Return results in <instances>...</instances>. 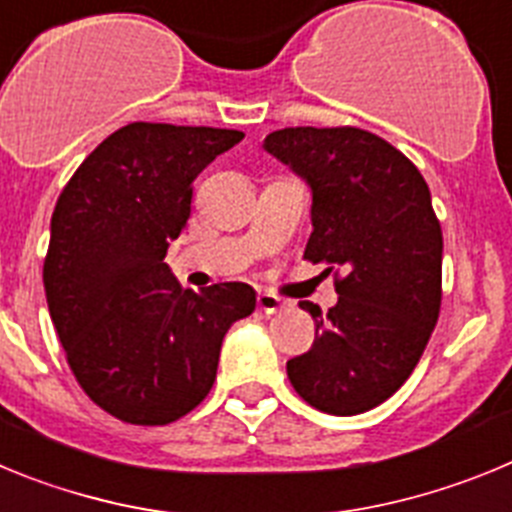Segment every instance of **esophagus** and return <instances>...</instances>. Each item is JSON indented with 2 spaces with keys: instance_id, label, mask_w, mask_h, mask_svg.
I'll return each mask as SVG.
<instances>
[{
  "instance_id": "esophagus-1",
  "label": "esophagus",
  "mask_w": 512,
  "mask_h": 512,
  "mask_svg": "<svg viewBox=\"0 0 512 512\" xmlns=\"http://www.w3.org/2000/svg\"><path fill=\"white\" fill-rule=\"evenodd\" d=\"M256 300H259V310L266 312V315H274V312H279L287 307V302H284L282 297L271 295V292H259V297H256Z\"/></svg>"
}]
</instances>
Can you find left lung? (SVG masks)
Listing matches in <instances>:
<instances>
[{
    "instance_id": "1",
    "label": "left lung",
    "mask_w": 512,
    "mask_h": 512,
    "mask_svg": "<svg viewBox=\"0 0 512 512\" xmlns=\"http://www.w3.org/2000/svg\"><path fill=\"white\" fill-rule=\"evenodd\" d=\"M264 148L312 192L305 259L336 274L338 302L315 318L310 351L287 361L297 395L359 415L400 390L441 310V223L405 153L361 128H284Z\"/></svg>"
}]
</instances>
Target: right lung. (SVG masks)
I'll use <instances>...</instances> for the list:
<instances>
[{
  "label": "right lung",
  "instance_id": "add662e5",
  "mask_svg": "<svg viewBox=\"0 0 512 512\" xmlns=\"http://www.w3.org/2000/svg\"><path fill=\"white\" fill-rule=\"evenodd\" d=\"M241 130L130 122L63 187L43 264L48 310L81 390L133 425H166L207 397L220 346L251 315L243 282L182 289L166 264L192 184Z\"/></svg>",
  "mask_w": 512,
  "mask_h": 512
}]
</instances>
